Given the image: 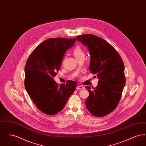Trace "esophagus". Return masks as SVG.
<instances>
[{
	"mask_svg": "<svg viewBox=\"0 0 146 146\" xmlns=\"http://www.w3.org/2000/svg\"><path fill=\"white\" fill-rule=\"evenodd\" d=\"M85 88L83 86H81V85H79L76 88V90H83Z\"/></svg>",
	"mask_w": 146,
	"mask_h": 146,
	"instance_id": "34e87169",
	"label": "esophagus"
}]
</instances>
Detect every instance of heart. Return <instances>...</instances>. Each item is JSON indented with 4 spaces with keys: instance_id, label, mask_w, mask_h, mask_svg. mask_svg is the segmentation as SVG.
<instances>
[{
    "instance_id": "b5f03b06",
    "label": "heart",
    "mask_w": 146,
    "mask_h": 146,
    "mask_svg": "<svg viewBox=\"0 0 146 146\" xmlns=\"http://www.w3.org/2000/svg\"><path fill=\"white\" fill-rule=\"evenodd\" d=\"M73 52L76 60H78L80 58L85 56L84 52L79 46H76V48H75L73 51Z\"/></svg>"
}]
</instances>
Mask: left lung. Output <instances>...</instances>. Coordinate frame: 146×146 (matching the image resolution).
I'll list each match as a JSON object with an SVG mask.
<instances>
[{
  "label": "left lung",
  "mask_w": 146,
  "mask_h": 146,
  "mask_svg": "<svg viewBox=\"0 0 146 146\" xmlns=\"http://www.w3.org/2000/svg\"><path fill=\"white\" fill-rule=\"evenodd\" d=\"M76 40L87 46L89 70L98 79L95 88L85 86L89 91L86 107L93 115L104 117L113 111L120 101L125 85L124 63L115 49L101 38L88 34L77 36Z\"/></svg>",
  "instance_id": "8db88e82"
}]
</instances>
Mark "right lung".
<instances>
[{
	"instance_id": "add662e5",
	"label": "right lung",
	"mask_w": 146,
	"mask_h": 146,
	"mask_svg": "<svg viewBox=\"0 0 146 146\" xmlns=\"http://www.w3.org/2000/svg\"><path fill=\"white\" fill-rule=\"evenodd\" d=\"M76 40V38L48 39L33 50L27 61L26 90L38 108L46 114L54 115L62 111L76 89V82L73 80L58 85L54 79L64 53Z\"/></svg>"
}]
</instances>
